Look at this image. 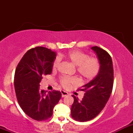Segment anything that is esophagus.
Returning <instances> with one entry per match:
<instances>
[{"instance_id":"obj_1","label":"esophagus","mask_w":133,"mask_h":133,"mask_svg":"<svg viewBox=\"0 0 133 133\" xmlns=\"http://www.w3.org/2000/svg\"><path fill=\"white\" fill-rule=\"evenodd\" d=\"M61 94H62V97H65V96H68V92L64 91H62Z\"/></svg>"}]
</instances>
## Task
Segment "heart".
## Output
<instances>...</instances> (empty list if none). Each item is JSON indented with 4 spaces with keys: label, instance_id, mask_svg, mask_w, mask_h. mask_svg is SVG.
<instances>
[{
    "label": "heart",
    "instance_id": "b5f03b06",
    "mask_svg": "<svg viewBox=\"0 0 133 133\" xmlns=\"http://www.w3.org/2000/svg\"><path fill=\"white\" fill-rule=\"evenodd\" d=\"M60 57L65 58L71 62L75 66L77 67V71L79 75L85 80H91L96 76L100 69L98 60L95 57H89L87 53L80 51H71L66 54L61 55ZM59 64V59L56 58L53 61L52 68L53 70L57 69ZM76 82V79L64 77L60 79V83L64 87H68L71 84Z\"/></svg>",
    "mask_w": 133,
    "mask_h": 133
}]
</instances>
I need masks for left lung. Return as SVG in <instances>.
I'll return each instance as SVG.
<instances>
[{
	"label": "left lung",
	"mask_w": 133,
	"mask_h": 133,
	"mask_svg": "<svg viewBox=\"0 0 133 133\" xmlns=\"http://www.w3.org/2000/svg\"><path fill=\"white\" fill-rule=\"evenodd\" d=\"M91 49L96 53L100 63L98 73L80 89L85 92L82 100L73 95L74 102L71 109L72 118L82 122L92 120L101 112L111 96L113 86V66L111 56L98 46L92 47Z\"/></svg>",
	"instance_id": "left-lung-1"
}]
</instances>
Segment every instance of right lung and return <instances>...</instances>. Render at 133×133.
Returning <instances> with one entry per match:
<instances>
[{"label": "right lung", "instance_id": "obj_1", "mask_svg": "<svg viewBox=\"0 0 133 133\" xmlns=\"http://www.w3.org/2000/svg\"><path fill=\"white\" fill-rule=\"evenodd\" d=\"M56 56L51 49L36 47L25 53L16 68L14 85L18 104L28 116L37 121L49 118L61 98L59 91L46 93L40 89L42 76L51 73Z\"/></svg>", "mask_w": 133, "mask_h": 133}]
</instances>
